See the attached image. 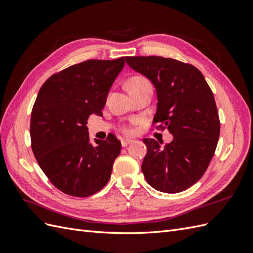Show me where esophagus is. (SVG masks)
Here are the masks:
<instances>
[{
	"label": "esophagus",
	"mask_w": 253,
	"mask_h": 253,
	"mask_svg": "<svg viewBox=\"0 0 253 253\" xmlns=\"http://www.w3.org/2000/svg\"><path fill=\"white\" fill-rule=\"evenodd\" d=\"M132 140H130V139H122V146L123 147H127L128 144L131 143Z\"/></svg>",
	"instance_id": "1"
}]
</instances>
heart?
I'll return each instance as SVG.
<instances>
[{
    "label": "heart",
    "instance_id": "heart-1",
    "mask_svg": "<svg viewBox=\"0 0 253 253\" xmlns=\"http://www.w3.org/2000/svg\"><path fill=\"white\" fill-rule=\"evenodd\" d=\"M128 87L130 89V93L131 92H136V91L142 90L144 88H152L151 84H150L149 80L144 77L141 76H136L132 77L129 82H128ZM124 132L126 133H131L132 132V128L130 126L124 128Z\"/></svg>",
    "mask_w": 253,
    "mask_h": 253
}]
</instances>
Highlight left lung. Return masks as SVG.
<instances>
[{"instance_id":"1","label":"left lung","mask_w":253,"mask_h":253,"mask_svg":"<svg viewBox=\"0 0 253 253\" xmlns=\"http://www.w3.org/2000/svg\"><path fill=\"white\" fill-rule=\"evenodd\" d=\"M126 63L153 84L158 96L153 124L173 135L164 147L143 139L148 151L142 173L159 191H184L206 173L217 146L221 126L212 90L190 64L162 56H127Z\"/></svg>"}]
</instances>
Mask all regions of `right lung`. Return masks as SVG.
<instances>
[{
  "label": "right lung",
  "mask_w": 253,
  "mask_h": 253,
  "mask_svg": "<svg viewBox=\"0 0 253 253\" xmlns=\"http://www.w3.org/2000/svg\"><path fill=\"white\" fill-rule=\"evenodd\" d=\"M125 65L89 60L56 73L42 84L31 111V148L58 190L74 197L94 195L109 181L122 143L114 136L90 142L87 121L102 115L113 83Z\"/></svg>",
  "instance_id": "right-lung-1"
}]
</instances>
